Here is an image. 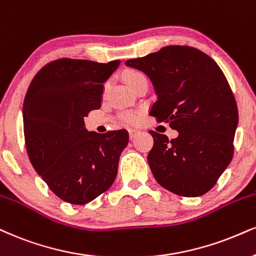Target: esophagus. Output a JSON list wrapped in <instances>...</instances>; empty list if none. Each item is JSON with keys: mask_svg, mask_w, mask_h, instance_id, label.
<instances>
[{"mask_svg": "<svg viewBox=\"0 0 256 256\" xmlns=\"http://www.w3.org/2000/svg\"><path fill=\"white\" fill-rule=\"evenodd\" d=\"M128 133H129V138H130V140H133V138L138 135V130H136V129H128Z\"/></svg>", "mask_w": 256, "mask_h": 256, "instance_id": "34e87169", "label": "esophagus"}]
</instances>
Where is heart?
<instances>
[{"mask_svg":"<svg viewBox=\"0 0 256 256\" xmlns=\"http://www.w3.org/2000/svg\"><path fill=\"white\" fill-rule=\"evenodd\" d=\"M144 74L142 72L140 71H136V70H129L124 74V82L126 84L129 85L132 83H134L135 80H140V78H144ZM123 121L127 122V123H136L138 121V114L135 112H126L124 115L122 116Z\"/></svg>","mask_w":256,"mask_h":256,"instance_id":"1","label":"heart"}]
</instances>
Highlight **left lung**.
Instances as JSON below:
<instances>
[{"instance_id":"left-lung-1","label":"left lung","mask_w":256,"mask_h":256,"mask_svg":"<svg viewBox=\"0 0 256 256\" xmlns=\"http://www.w3.org/2000/svg\"><path fill=\"white\" fill-rule=\"evenodd\" d=\"M129 68L152 82L156 100L150 114L178 132L172 140L150 130L147 160L156 180L184 197L214 188L232 162L238 112L224 74L214 59L188 46H167Z\"/></svg>"}]
</instances>
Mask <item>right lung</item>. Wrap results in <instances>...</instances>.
Wrapping results in <instances>:
<instances>
[{
  "mask_svg": "<svg viewBox=\"0 0 256 256\" xmlns=\"http://www.w3.org/2000/svg\"><path fill=\"white\" fill-rule=\"evenodd\" d=\"M120 64L83 59L52 62L38 72L24 96L22 116L28 156L53 194L68 203L94 200L118 174L128 132H89L84 118L100 108L103 83Z\"/></svg>",
  "mask_w": 256,
  "mask_h": 256,
  "instance_id": "right-lung-1",
  "label": "right lung"
}]
</instances>
